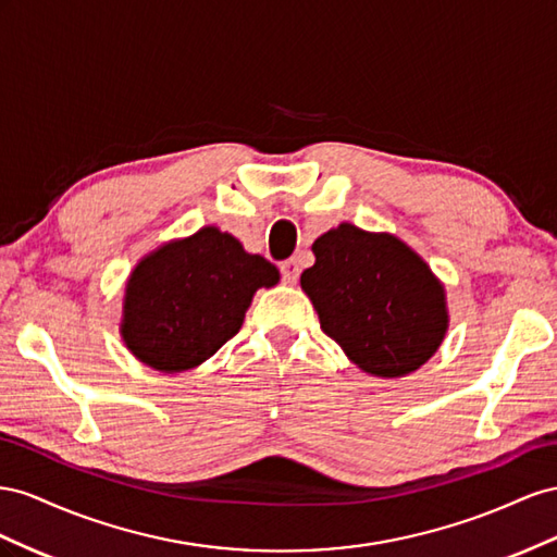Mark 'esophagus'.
Instances as JSON below:
<instances>
[{"instance_id": "1", "label": "esophagus", "mask_w": 557, "mask_h": 557, "mask_svg": "<svg viewBox=\"0 0 557 557\" xmlns=\"http://www.w3.org/2000/svg\"><path fill=\"white\" fill-rule=\"evenodd\" d=\"M280 273H282V280L294 284L298 280V261L296 259H287L280 263Z\"/></svg>"}]
</instances>
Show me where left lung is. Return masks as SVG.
Listing matches in <instances>:
<instances>
[{
	"label": "left lung",
	"mask_w": 557,
	"mask_h": 557,
	"mask_svg": "<svg viewBox=\"0 0 557 557\" xmlns=\"http://www.w3.org/2000/svg\"><path fill=\"white\" fill-rule=\"evenodd\" d=\"M312 251L300 287L322 331L361 371L401 377L436 352L448 329L446 294L416 251L352 224L317 237Z\"/></svg>",
	"instance_id": "left-lung-1"
}]
</instances>
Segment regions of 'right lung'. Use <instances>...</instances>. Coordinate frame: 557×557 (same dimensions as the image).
Wrapping results in <instances>:
<instances>
[{
	"label": "right lung",
	"mask_w": 557,
	"mask_h": 557,
	"mask_svg": "<svg viewBox=\"0 0 557 557\" xmlns=\"http://www.w3.org/2000/svg\"><path fill=\"white\" fill-rule=\"evenodd\" d=\"M277 268L212 226L149 253L125 287L123 341L147 367L180 373L210 359L243 326L251 296Z\"/></svg>",
	"instance_id": "1"
}]
</instances>
